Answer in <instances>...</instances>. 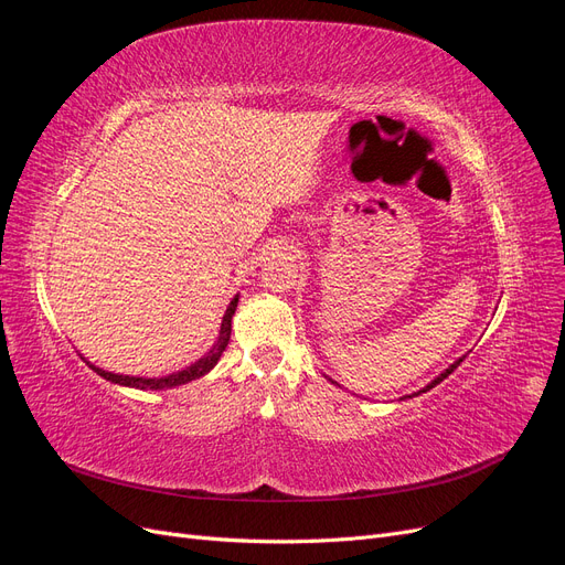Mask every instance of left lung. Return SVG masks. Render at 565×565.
<instances>
[{
	"instance_id": "1",
	"label": "left lung",
	"mask_w": 565,
	"mask_h": 565,
	"mask_svg": "<svg viewBox=\"0 0 565 565\" xmlns=\"http://www.w3.org/2000/svg\"><path fill=\"white\" fill-rule=\"evenodd\" d=\"M459 363H461V361H457V363H455V365H452V367H448V370H446V372H443V374H440V377H438V380H434V382H431V384H429V386H426V388H424V391H429V388H434V386H436V384H440V382H443V380H446V377H448V374H452V370H455V367H457V365H459ZM424 391H422V393H424Z\"/></svg>"
}]
</instances>
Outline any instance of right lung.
Returning <instances> with one entry per match:
<instances>
[{"instance_id": "add662e5", "label": "right lung", "mask_w": 565, "mask_h": 565, "mask_svg": "<svg viewBox=\"0 0 565 565\" xmlns=\"http://www.w3.org/2000/svg\"><path fill=\"white\" fill-rule=\"evenodd\" d=\"M235 306H237V297L231 301V306L226 309V316L224 320H221V332H218V341L216 347L200 358V361L191 367H185L177 374H169V377H160V380H143V377H125V374H113V372H106V370H98L94 365H89L92 370H96L100 377L108 380V382H115V384H122V386H134V388H172V386H179V384H188L193 380H200L202 374H207L216 361L221 358V353L226 351L228 347V339H231V320H233V313H235Z\"/></svg>"}]
</instances>
